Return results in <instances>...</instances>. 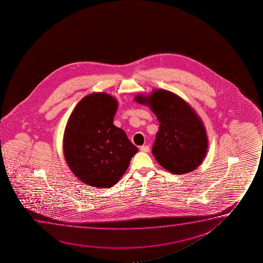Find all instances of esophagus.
Masks as SVG:
<instances>
[{
    "label": "esophagus",
    "mask_w": 263,
    "mask_h": 263,
    "mask_svg": "<svg viewBox=\"0 0 263 263\" xmlns=\"http://www.w3.org/2000/svg\"><path fill=\"white\" fill-rule=\"evenodd\" d=\"M150 150V147L148 146V145H143V146H140V151L144 152V153H148Z\"/></svg>",
    "instance_id": "1"
}]
</instances>
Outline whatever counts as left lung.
Returning <instances> with one entry per match:
<instances>
[{
	"mask_svg": "<svg viewBox=\"0 0 263 263\" xmlns=\"http://www.w3.org/2000/svg\"><path fill=\"white\" fill-rule=\"evenodd\" d=\"M135 101L146 104L159 121L153 155L159 164L174 174H184L200 165L208 151L205 126L186 101L165 90H156Z\"/></svg>",
	"mask_w": 263,
	"mask_h": 263,
	"instance_id": "obj_1",
	"label": "left lung"
}]
</instances>
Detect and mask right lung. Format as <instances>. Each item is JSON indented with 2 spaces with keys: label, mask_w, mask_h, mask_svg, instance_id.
I'll list each match as a JSON object with an SVG mask.
<instances>
[{
  "label": "right lung",
  "mask_w": 263,
  "mask_h": 263,
  "mask_svg": "<svg viewBox=\"0 0 263 263\" xmlns=\"http://www.w3.org/2000/svg\"><path fill=\"white\" fill-rule=\"evenodd\" d=\"M118 102L107 93L83 98L65 127L64 155L72 173L96 187L115 185L138 149L124 130L113 125Z\"/></svg>",
  "instance_id": "add662e5"
}]
</instances>
